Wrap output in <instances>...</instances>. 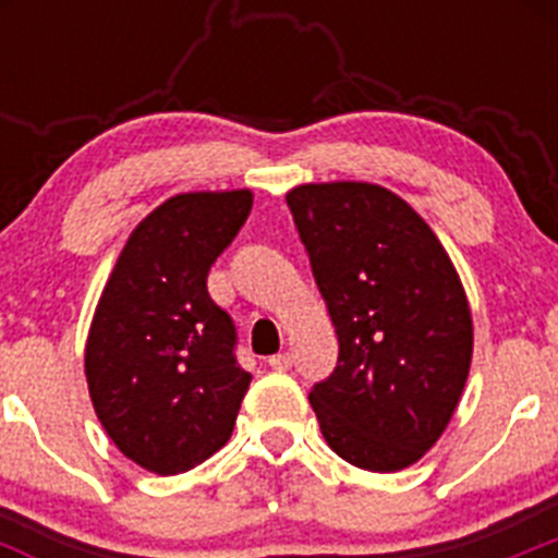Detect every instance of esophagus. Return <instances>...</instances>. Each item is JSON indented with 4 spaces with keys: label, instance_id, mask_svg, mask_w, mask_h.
Segmentation results:
<instances>
[{
    "label": "esophagus",
    "instance_id": "obj_1",
    "mask_svg": "<svg viewBox=\"0 0 558 558\" xmlns=\"http://www.w3.org/2000/svg\"><path fill=\"white\" fill-rule=\"evenodd\" d=\"M268 366L274 368V372H288V368L293 366V357H290V352H279L268 360Z\"/></svg>",
    "mask_w": 558,
    "mask_h": 558
}]
</instances>
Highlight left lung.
Wrapping results in <instances>:
<instances>
[{
    "label": "left lung",
    "instance_id": "obj_1",
    "mask_svg": "<svg viewBox=\"0 0 558 558\" xmlns=\"http://www.w3.org/2000/svg\"><path fill=\"white\" fill-rule=\"evenodd\" d=\"M288 206L338 332V366L310 391L324 438L360 470H405L450 425L470 374L461 279L386 186L304 184Z\"/></svg>",
    "mask_w": 558,
    "mask_h": 558
}]
</instances>
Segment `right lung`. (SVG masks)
Segmentation results:
<instances>
[{
	"instance_id": "obj_1",
	"label": "right lung",
	"mask_w": 558,
	"mask_h": 558,
	"mask_svg": "<svg viewBox=\"0 0 558 558\" xmlns=\"http://www.w3.org/2000/svg\"><path fill=\"white\" fill-rule=\"evenodd\" d=\"M248 190L186 192L128 236L97 304L86 379L122 456L179 475L231 438L251 374L236 363L231 315L206 276L248 220Z\"/></svg>"
}]
</instances>
